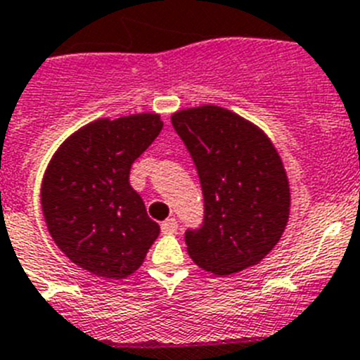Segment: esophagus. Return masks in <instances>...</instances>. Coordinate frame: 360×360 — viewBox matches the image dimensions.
<instances>
[{"label": "esophagus", "instance_id": "obj_1", "mask_svg": "<svg viewBox=\"0 0 360 360\" xmlns=\"http://www.w3.org/2000/svg\"><path fill=\"white\" fill-rule=\"evenodd\" d=\"M161 231L165 235H172V233L177 231V220L176 219H167L161 222Z\"/></svg>", "mask_w": 360, "mask_h": 360}]
</instances>
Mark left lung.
<instances>
[{
    "label": "left lung",
    "mask_w": 360,
    "mask_h": 360,
    "mask_svg": "<svg viewBox=\"0 0 360 360\" xmlns=\"http://www.w3.org/2000/svg\"><path fill=\"white\" fill-rule=\"evenodd\" d=\"M204 197V219L188 228V255L219 276L258 264L287 226L290 190L267 136L224 108L202 105L172 116Z\"/></svg>",
    "instance_id": "8db88e82"
}]
</instances>
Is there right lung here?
Returning <instances> with one entry per match:
<instances>
[{"mask_svg":"<svg viewBox=\"0 0 360 360\" xmlns=\"http://www.w3.org/2000/svg\"><path fill=\"white\" fill-rule=\"evenodd\" d=\"M161 129L150 112L96 120L60 145L44 172L48 231L73 264L96 276L132 274L160 235L129 174Z\"/></svg>","mask_w":360,"mask_h":360,"instance_id":"obj_1","label":"right lung"}]
</instances>
